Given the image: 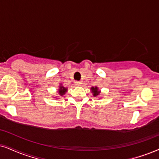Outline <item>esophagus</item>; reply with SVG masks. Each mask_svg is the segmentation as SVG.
Segmentation results:
<instances>
[{"mask_svg": "<svg viewBox=\"0 0 159 159\" xmlns=\"http://www.w3.org/2000/svg\"><path fill=\"white\" fill-rule=\"evenodd\" d=\"M75 84L76 86H81V84H82V82L80 81H77L75 82Z\"/></svg>", "mask_w": 159, "mask_h": 159, "instance_id": "34e87169", "label": "esophagus"}]
</instances>
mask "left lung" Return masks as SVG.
Segmentation results:
<instances>
[{
    "instance_id": "1",
    "label": "left lung",
    "mask_w": 159,
    "mask_h": 159,
    "mask_svg": "<svg viewBox=\"0 0 159 159\" xmlns=\"http://www.w3.org/2000/svg\"><path fill=\"white\" fill-rule=\"evenodd\" d=\"M91 89H92V92H93L94 96H97V95H98V94H100V92L98 91V87H92Z\"/></svg>"
}]
</instances>
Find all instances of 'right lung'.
<instances>
[{"mask_svg":"<svg viewBox=\"0 0 159 159\" xmlns=\"http://www.w3.org/2000/svg\"><path fill=\"white\" fill-rule=\"evenodd\" d=\"M66 91H67V89H66V88L63 87V86H60L59 92V94H61V95H63V94H65Z\"/></svg>","mask_w":159,"mask_h":159,"instance_id":"1","label":"right lung"}]
</instances>
